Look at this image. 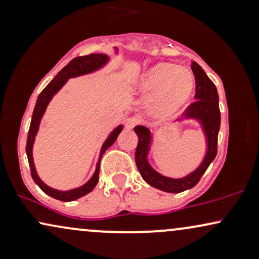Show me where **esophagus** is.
Returning a JSON list of instances; mask_svg holds the SVG:
<instances>
[{
    "mask_svg": "<svg viewBox=\"0 0 259 259\" xmlns=\"http://www.w3.org/2000/svg\"><path fill=\"white\" fill-rule=\"evenodd\" d=\"M139 121H140V119H139V118H136V117L127 118V119L125 120V126H126V129H133L134 126L138 125Z\"/></svg>",
    "mask_w": 259,
    "mask_h": 259,
    "instance_id": "obj_1",
    "label": "esophagus"
}]
</instances>
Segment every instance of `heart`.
Segmentation results:
<instances>
[{
  "instance_id": "b5f03b06",
  "label": "heart",
  "mask_w": 259,
  "mask_h": 259,
  "mask_svg": "<svg viewBox=\"0 0 259 259\" xmlns=\"http://www.w3.org/2000/svg\"><path fill=\"white\" fill-rule=\"evenodd\" d=\"M194 86V74L189 68L158 63L145 74L140 88L144 95L154 97L152 113L163 118L174 114L185 105L191 97Z\"/></svg>"
}]
</instances>
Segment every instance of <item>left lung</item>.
<instances>
[{
    "label": "left lung",
    "instance_id": "obj_1",
    "mask_svg": "<svg viewBox=\"0 0 259 259\" xmlns=\"http://www.w3.org/2000/svg\"><path fill=\"white\" fill-rule=\"evenodd\" d=\"M191 69L194 72L196 81L195 102L187 106L184 111V119H197L201 123L204 135L207 140V153L201 165L195 171L190 173L186 177L180 179H171V178L163 177L157 173L151 167L147 160V154L150 151L152 135L146 126L138 125L134 127L135 133L139 136V144L135 152V162L142 179L156 189L162 190L171 194H179L185 190L192 189L200 181L202 175L209 167L210 163L217 156V147H218V133L221 127V111H219V97L215 85L207 76L201 65L196 62H192ZM180 120V119H179Z\"/></svg>",
    "mask_w": 259,
    "mask_h": 259
}]
</instances>
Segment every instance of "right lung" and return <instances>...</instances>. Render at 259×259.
<instances>
[{"instance_id": "add662e5", "label": "right lung", "mask_w": 259, "mask_h": 259, "mask_svg": "<svg viewBox=\"0 0 259 259\" xmlns=\"http://www.w3.org/2000/svg\"><path fill=\"white\" fill-rule=\"evenodd\" d=\"M107 62H108V56L102 55V53H91V55L80 56V57L72 59V61L65 65L63 69H62L61 72L55 76V79H53L52 81L50 82V84L47 85L42 91H41V94L38 95L37 97L36 105H35L34 112H32V118H31L30 127H29L25 151H26V156H28L29 165H30L31 178L34 179L35 183L37 184L38 187L42 190L45 194L51 196V197L56 198V200L63 201V202H70L74 200H78V198L88 195L89 192H91L92 190L95 189V186H96L97 183H99L101 158H102L103 153H105L106 151L108 150L113 144H114L115 140L118 138V135H119L121 132V129H123V125L115 127V129L111 133V135L107 138L102 148H101L100 158L96 164V170H95V173L92 175L91 179L89 180L85 185L76 187V189L69 190V191H59V190L52 189V187L47 186L46 184L38 178L36 169H35V165H34V159H32V145H34L35 136H36L37 134L41 118H42L44 113L46 111L47 105L50 103V101H51L52 97L55 96L59 90H61V88L65 84V82H67L68 79L75 78V76H79V75H84V74H88V73H92L94 70H97L99 68L102 67V65H105Z\"/></svg>"}]
</instances>
